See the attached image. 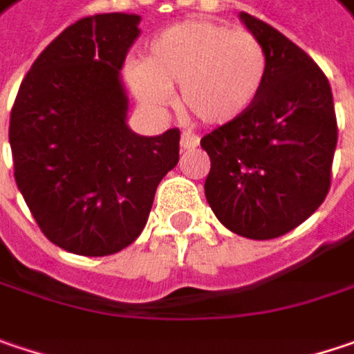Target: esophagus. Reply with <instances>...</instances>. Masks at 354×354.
I'll return each mask as SVG.
<instances>
[{"label": "esophagus", "instance_id": "obj_1", "mask_svg": "<svg viewBox=\"0 0 354 354\" xmlns=\"http://www.w3.org/2000/svg\"><path fill=\"white\" fill-rule=\"evenodd\" d=\"M181 151H191V149H197L199 147V137L193 135V133H183L181 135Z\"/></svg>", "mask_w": 354, "mask_h": 354}]
</instances>
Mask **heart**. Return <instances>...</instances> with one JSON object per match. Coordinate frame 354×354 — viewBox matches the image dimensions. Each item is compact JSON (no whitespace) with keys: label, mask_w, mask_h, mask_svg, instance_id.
I'll return each mask as SVG.
<instances>
[{"label":"heart","mask_w":354,"mask_h":354,"mask_svg":"<svg viewBox=\"0 0 354 354\" xmlns=\"http://www.w3.org/2000/svg\"><path fill=\"white\" fill-rule=\"evenodd\" d=\"M140 104L161 111L179 86V106L205 127H227L248 113L264 86L260 39L212 19H187L151 39L145 62L127 68Z\"/></svg>","instance_id":"obj_1"}]
</instances>
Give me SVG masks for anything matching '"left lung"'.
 <instances>
[{"label": "left lung", "mask_w": 354, "mask_h": 354, "mask_svg": "<svg viewBox=\"0 0 354 354\" xmlns=\"http://www.w3.org/2000/svg\"><path fill=\"white\" fill-rule=\"evenodd\" d=\"M241 24L266 52V80L240 120L201 139L212 159L205 197L234 234L272 240L318 209L337 149L333 90L315 60L262 19Z\"/></svg>", "instance_id": "8db88e82"}]
</instances>
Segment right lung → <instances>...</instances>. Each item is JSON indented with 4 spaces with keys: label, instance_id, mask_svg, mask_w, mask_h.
I'll use <instances>...</instances> for the list:
<instances>
[{
    "label": "right lung",
    "instance_id": "add662e5",
    "mask_svg": "<svg viewBox=\"0 0 354 354\" xmlns=\"http://www.w3.org/2000/svg\"><path fill=\"white\" fill-rule=\"evenodd\" d=\"M140 15L98 13L68 26L32 64L10 118L15 183L44 236L78 256L139 238L155 191L179 161V131L127 124L120 70Z\"/></svg>",
    "mask_w": 354,
    "mask_h": 354
}]
</instances>
